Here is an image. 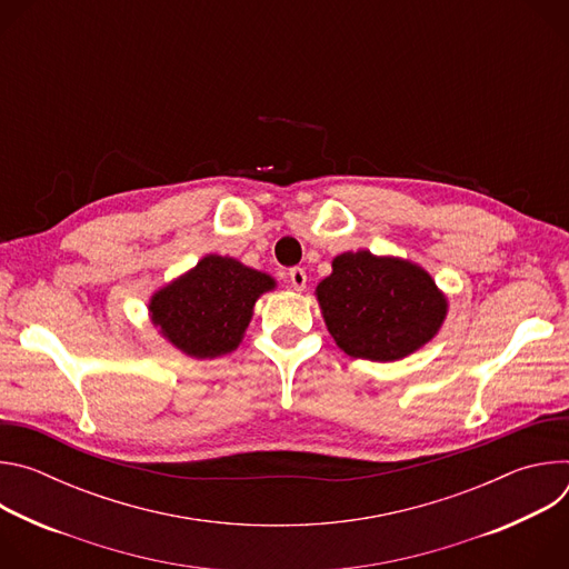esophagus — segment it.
Instances as JSON below:
<instances>
[{
  "instance_id": "esophagus-1",
  "label": "esophagus",
  "mask_w": 569,
  "mask_h": 569,
  "mask_svg": "<svg viewBox=\"0 0 569 569\" xmlns=\"http://www.w3.org/2000/svg\"><path fill=\"white\" fill-rule=\"evenodd\" d=\"M288 279H290V286H292L297 292H303V290H306L308 277H306V270H303V268H292V270L288 272Z\"/></svg>"
}]
</instances>
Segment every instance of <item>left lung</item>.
<instances>
[{
	"mask_svg": "<svg viewBox=\"0 0 569 569\" xmlns=\"http://www.w3.org/2000/svg\"><path fill=\"white\" fill-rule=\"evenodd\" d=\"M315 297L336 345L351 358L393 362L426 347L448 317V297L432 274L400 257L369 250L333 259Z\"/></svg>",
	"mask_w": 569,
	"mask_h": 569,
	"instance_id": "1",
	"label": "left lung"
}]
</instances>
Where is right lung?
Returning <instances> with one entry per match:
<instances>
[{
	"mask_svg": "<svg viewBox=\"0 0 569 569\" xmlns=\"http://www.w3.org/2000/svg\"><path fill=\"white\" fill-rule=\"evenodd\" d=\"M277 288L272 274L233 257L207 254L191 270L157 288L148 317L180 353L207 360L238 349L261 295Z\"/></svg>",
	"mask_w": 569,
	"mask_h": 569,
	"instance_id": "right-lung-1",
	"label": "right lung"
}]
</instances>
